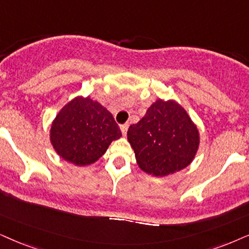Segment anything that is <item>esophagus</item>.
<instances>
[{
    "label": "esophagus",
    "mask_w": 249,
    "mask_h": 249,
    "mask_svg": "<svg viewBox=\"0 0 249 249\" xmlns=\"http://www.w3.org/2000/svg\"><path fill=\"white\" fill-rule=\"evenodd\" d=\"M127 128H128V124H123V125H121V131H122L123 135H126V133H127Z\"/></svg>",
    "instance_id": "1"
}]
</instances>
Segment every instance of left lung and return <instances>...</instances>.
<instances>
[{"mask_svg":"<svg viewBox=\"0 0 249 249\" xmlns=\"http://www.w3.org/2000/svg\"><path fill=\"white\" fill-rule=\"evenodd\" d=\"M139 168L148 175L165 177L192 163L200 134L187 111L174 100H156L146 115L127 131Z\"/></svg>","mask_w":249,"mask_h":249,"instance_id":"1","label":"left lung"}]
</instances>
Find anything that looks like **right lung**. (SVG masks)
Listing matches in <instances>:
<instances>
[{"mask_svg": "<svg viewBox=\"0 0 249 249\" xmlns=\"http://www.w3.org/2000/svg\"><path fill=\"white\" fill-rule=\"evenodd\" d=\"M122 137L111 112L89 96L68 102L52 123L50 142L55 152L74 165H89Z\"/></svg>", "mask_w": 249, "mask_h": 249, "instance_id": "obj_1", "label": "right lung"}]
</instances>
